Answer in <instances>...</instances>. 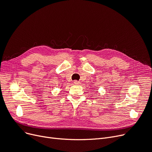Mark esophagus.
Listing matches in <instances>:
<instances>
[{"mask_svg": "<svg viewBox=\"0 0 152 152\" xmlns=\"http://www.w3.org/2000/svg\"><path fill=\"white\" fill-rule=\"evenodd\" d=\"M74 84H75V85H80V81H78L75 80V81H74Z\"/></svg>", "mask_w": 152, "mask_h": 152, "instance_id": "esophagus-1", "label": "esophagus"}]
</instances>
